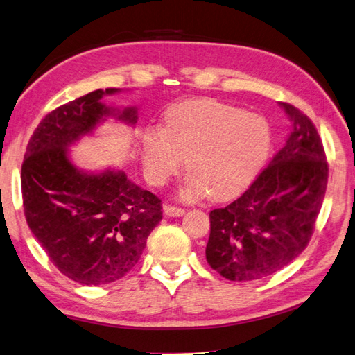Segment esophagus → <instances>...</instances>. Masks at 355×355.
I'll list each match as a JSON object with an SVG mask.
<instances>
[{
	"mask_svg": "<svg viewBox=\"0 0 355 355\" xmlns=\"http://www.w3.org/2000/svg\"><path fill=\"white\" fill-rule=\"evenodd\" d=\"M163 210H164V213H166L168 216H183L184 215V209L175 207V205H171V204L164 205Z\"/></svg>",
	"mask_w": 355,
	"mask_h": 355,
	"instance_id": "34e87169",
	"label": "esophagus"
}]
</instances>
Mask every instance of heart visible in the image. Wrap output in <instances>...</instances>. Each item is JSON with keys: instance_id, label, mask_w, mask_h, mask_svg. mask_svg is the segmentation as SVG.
<instances>
[{"instance_id": "heart-1", "label": "heart", "mask_w": 355, "mask_h": 355, "mask_svg": "<svg viewBox=\"0 0 355 355\" xmlns=\"http://www.w3.org/2000/svg\"><path fill=\"white\" fill-rule=\"evenodd\" d=\"M272 144L265 118L210 98L172 105L163 130L145 135L144 169L164 184L183 168L191 171L181 193L189 200L210 195L222 201L245 191L265 164Z\"/></svg>"}]
</instances>
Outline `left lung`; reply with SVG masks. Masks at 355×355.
Instances as JSON below:
<instances>
[{"label":"left lung","instance_id":"obj_1","mask_svg":"<svg viewBox=\"0 0 355 355\" xmlns=\"http://www.w3.org/2000/svg\"><path fill=\"white\" fill-rule=\"evenodd\" d=\"M291 119L289 139L252 184L210 211L207 263L232 282L275 274L307 248L328 183L324 145L311 119L279 103Z\"/></svg>","mask_w":355,"mask_h":355}]
</instances>
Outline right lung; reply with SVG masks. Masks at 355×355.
<instances>
[{
	"mask_svg": "<svg viewBox=\"0 0 355 355\" xmlns=\"http://www.w3.org/2000/svg\"><path fill=\"white\" fill-rule=\"evenodd\" d=\"M118 89H98L48 113L24 155V215L37 242L64 277L85 286L116 282L135 268L162 220L159 196L131 183L125 172L85 174L68 146L110 114L136 123L137 110L114 113L101 103Z\"/></svg>",
	"mask_w": 355,
	"mask_h": 355,
	"instance_id": "add662e5",
	"label": "right lung"
}]
</instances>
